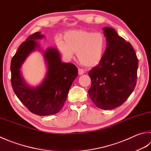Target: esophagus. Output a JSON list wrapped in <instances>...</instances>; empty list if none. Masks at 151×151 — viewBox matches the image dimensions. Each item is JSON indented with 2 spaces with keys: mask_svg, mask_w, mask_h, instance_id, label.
Wrapping results in <instances>:
<instances>
[{
  "mask_svg": "<svg viewBox=\"0 0 151 151\" xmlns=\"http://www.w3.org/2000/svg\"><path fill=\"white\" fill-rule=\"evenodd\" d=\"M84 73H85L84 70L81 69V68H79V69H78V73H79V75H82V74H83Z\"/></svg>",
  "mask_w": 151,
  "mask_h": 151,
  "instance_id": "1",
  "label": "esophagus"
}]
</instances>
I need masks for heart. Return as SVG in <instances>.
Masks as SVG:
<instances>
[{
	"label": "heart",
	"mask_w": 151,
	"mask_h": 151,
	"mask_svg": "<svg viewBox=\"0 0 151 151\" xmlns=\"http://www.w3.org/2000/svg\"><path fill=\"white\" fill-rule=\"evenodd\" d=\"M106 38L101 32L84 30L70 31L66 34V41L60 40L58 47L67 59H72L77 52L81 64L93 67L99 64L106 49Z\"/></svg>",
	"instance_id": "1"
}]
</instances>
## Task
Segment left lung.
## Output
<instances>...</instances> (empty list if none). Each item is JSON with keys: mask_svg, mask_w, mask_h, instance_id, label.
Returning a JSON list of instances; mask_svg holds the SVG:
<instances>
[{"mask_svg": "<svg viewBox=\"0 0 151 151\" xmlns=\"http://www.w3.org/2000/svg\"><path fill=\"white\" fill-rule=\"evenodd\" d=\"M106 49L99 64L89 72L90 99L99 109L111 110L120 106L134 90L138 59L132 45L111 27H104Z\"/></svg>", "mask_w": 151, "mask_h": 151, "instance_id": "obj_1", "label": "left lung"}]
</instances>
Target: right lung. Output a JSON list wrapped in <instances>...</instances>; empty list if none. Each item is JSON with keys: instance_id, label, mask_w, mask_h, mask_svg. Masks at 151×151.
<instances>
[{"instance_id": "right-lung-1", "label": "right lung", "mask_w": 151, "mask_h": 151, "mask_svg": "<svg viewBox=\"0 0 151 151\" xmlns=\"http://www.w3.org/2000/svg\"><path fill=\"white\" fill-rule=\"evenodd\" d=\"M43 37L40 32H36L20 45L11 60V83L17 97L31 112L50 116L58 113L63 107L78 70L74 64L62 62L57 49L48 48L43 52L47 65L44 80L36 87L27 85L22 76V65L31 52L40 48L35 40Z\"/></svg>"}]
</instances>
